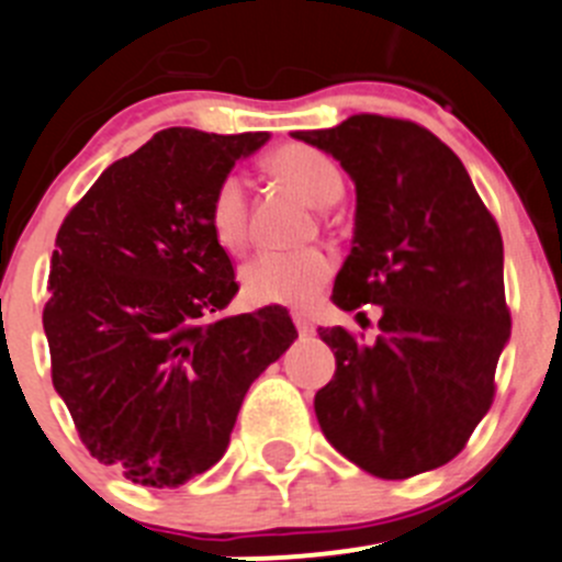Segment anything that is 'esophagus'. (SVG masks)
Returning a JSON list of instances; mask_svg holds the SVG:
<instances>
[{"instance_id": "obj_1", "label": "esophagus", "mask_w": 562, "mask_h": 562, "mask_svg": "<svg viewBox=\"0 0 562 562\" xmlns=\"http://www.w3.org/2000/svg\"><path fill=\"white\" fill-rule=\"evenodd\" d=\"M292 319H294V325H297L300 336H314L316 327H314V322H311L308 314H303V311H294Z\"/></svg>"}]
</instances>
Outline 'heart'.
<instances>
[{
	"label": "heart",
	"mask_w": 562,
	"mask_h": 562,
	"mask_svg": "<svg viewBox=\"0 0 562 562\" xmlns=\"http://www.w3.org/2000/svg\"><path fill=\"white\" fill-rule=\"evenodd\" d=\"M268 169L303 193L311 204H333L344 191L341 166L311 144L289 142L273 149ZM207 224L224 251L240 254L248 243V202L240 175L229 171L215 182L207 202ZM333 262L325 248L265 251L243 268V289L251 303L305 305L330 281Z\"/></svg>",
	"instance_id": "b5f03b06"
}]
</instances>
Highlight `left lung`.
I'll return each mask as SVG.
<instances>
[{"mask_svg": "<svg viewBox=\"0 0 562 562\" xmlns=\"http://www.w3.org/2000/svg\"><path fill=\"white\" fill-rule=\"evenodd\" d=\"M292 136L330 153L358 193L333 303L382 308L374 344L319 327L336 374L316 391V420L341 457L385 481L442 468L492 407L510 336L497 221L457 153L418 122L355 114Z\"/></svg>", "mask_w": 562, "mask_h": 562, "instance_id": "left-lung-1", "label": "left lung"}]
</instances>
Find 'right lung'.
<instances>
[{
  "instance_id": "1",
  "label": "right lung",
  "mask_w": 562,
  "mask_h": 562,
  "mask_svg": "<svg viewBox=\"0 0 562 562\" xmlns=\"http://www.w3.org/2000/svg\"><path fill=\"white\" fill-rule=\"evenodd\" d=\"M268 133L166 127L65 215L43 330L52 382L100 464L177 488L224 457L251 382L297 338L281 305L218 319L237 294L207 202Z\"/></svg>"
}]
</instances>
